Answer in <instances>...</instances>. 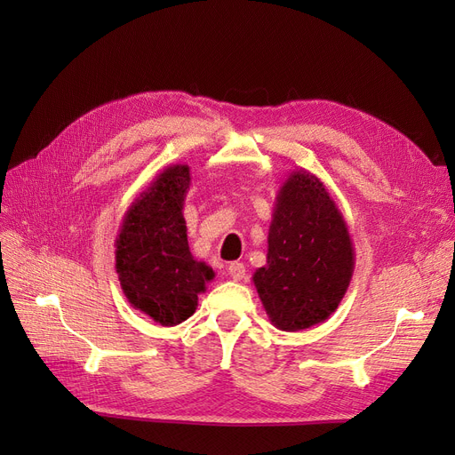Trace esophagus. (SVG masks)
<instances>
[{"instance_id": "1", "label": "esophagus", "mask_w": 455, "mask_h": 455, "mask_svg": "<svg viewBox=\"0 0 455 455\" xmlns=\"http://www.w3.org/2000/svg\"><path fill=\"white\" fill-rule=\"evenodd\" d=\"M227 271L230 275V278L235 280V282H240V280L245 278V266L240 264V261H232V264L227 267Z\"/></svg>"}]
</instances>
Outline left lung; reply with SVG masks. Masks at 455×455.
Instances as JSON below:
<instances>
[{"instance_id":"left-lung-1","label":"left lung","mask_w":455,"mask_h":455,"mask_svg":"<svg viewBox=\"0 0 455 455\" xmlns=\"http://www.w3.org/2000/svg\"><path fill=\"white\" fill-rule=\"evenodd\" d=\"M352 237L321 179L295 170L280 186L267 235V264L252 275L273 326L299 331L326 321L354 273Z\"/></svg>"}]
</instances>
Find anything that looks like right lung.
<instances>
[{"label":"right lung","mask_w":455,"mask_h":455,"mask_svg":"<svg viewBox=\"0 0 455 455\" xmlns=\"http://www.w3.org/2000/svg\"><path fill=\"white\" fill-rule=\"evenodd\" d=\"M188 164L167 165L127 208L116 237V273L132 307L162 326L196 314L215 273L189 252L184 199Z\"/></svg>","instance_id":"add662e5"}]
</instances>
